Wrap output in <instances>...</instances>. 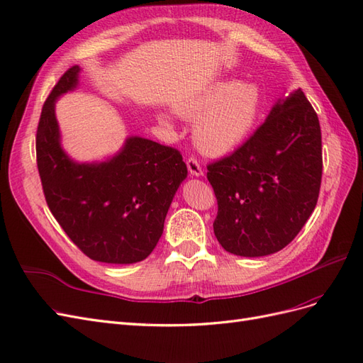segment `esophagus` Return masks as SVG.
<instances>
[{"instance_id": "esophagus-1", "label": "esophagus", "mask_w": 363, "mask_h": 363, "mask_svg": "<svg viewBox=\"0 0 363 363\" xmlns=\"http://www.w3.org/2000/svg\"><path fill=\"white\" fill-rule=\"evenodd\" d=\"M186 164H188V169L192 175H195V177H199V175H203V168L200 162L196 160V157L191 156L188 160H186Z\"/></svg>"}]
</instances>
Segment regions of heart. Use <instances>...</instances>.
Segmentation results:
<instances>
[{
	"label": "heart",
	"instance_id": "heart-1",
	"mask_svg": "<svg viewBox=\"0 0 363 363\" xmlns=\"http://www.w3.org/2000/svg\"><path fill=\"white\" fill-rule=\"evenodd\" d=\"M175 108L183 118L199 116L194 125L195 144L206 155L219 156L252 133L262 112V92L255 83L221 80L184 96Z\"/></svg>",
	"mask_w": 363,
	"mask_h": 363
}]
</instances>
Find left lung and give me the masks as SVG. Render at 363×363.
<instances>
[{
	"instance_id": "left-lung-1",
	"label": "left lung",
	"mask_w": 363,
	"mask_h": 363,
	"mask_svg": "<svg viewBox=\"0 0 363 363\" xmlns=\"http://www.w3.org/2000/svg\"><path fill=\"white\" fill-rule=\"evenodd\" d=\"M321 177L320 121L296 89L236 151L207 164L218 201V242L244 257L283 250L312 215Z\"/></svg>"
}]
</instances>
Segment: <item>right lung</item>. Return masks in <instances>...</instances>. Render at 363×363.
I'll return each mask as SVG.
<instances>
[{
    "label": "right lung",
    "instance_id": "obj_1",
    "mask_svg": "<svg viewBox=\"0 0 363 363\" xmlns=\"http://www.w3.org/2000/svg\"><path fill=\"white\" fill-rule=\"evenodd\" d=\"M79 67L65 72L43 103L36 162L51 213L84 255L106 263H135L155 250L175 191L188 175L177 148L130 138L112 160H71L59 144L54 101L74 89Z\"/></svg>",
    "mask_w": 363,
    "mask_h": 363
}]
</instances>
